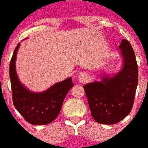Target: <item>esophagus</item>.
<instances>
[{
    "instance_id": "1",
    "label": "esophagus",
    "mask_w": 148,
    "mask_h": 148,
    "mask_svg": "<svg viewBox=\"0 0 148 148\" xmlns=\"http://www.w3.org/2000/svg\"><path fill=\"white\" fill-rule=\"evenodd\" d=\"M88 74L85 73V72H82V73H81V74L78 75V77H77V80H78V82L81 83H85L87 82V80H88Z\"/></svg>"
}]
</instances>
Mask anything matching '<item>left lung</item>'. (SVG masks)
<instances>
[{
  "instance_id": "left-lung-1",
  "label": "left lung",
  "mask_w": 148,
  "mask_h": 148,
  "mask_svg": "<svg viewBox=\"0 0 148 148\" xmlns=\"http://www.w3.org/2000/svg\"><path fill=\"white\" fill-rule=\"evenodd\" d=\"M121 68L112 75L101 73L100 81L84 85L91 114L94 120L113 125L125 119L132 110L138 85V67L130 43L121 40L119 46Z\"/></svg>"
}]
</instances>
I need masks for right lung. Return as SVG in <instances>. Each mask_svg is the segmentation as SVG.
Returning a JSON list of instances; mask_svg holds the SVG:
<instances>
[{"mask_svg":"<svg viewBox=\"0 0 148 148\" xmlns=\"http://www.w3.org/2000/svg\"><path fill=\"white\" fill-rule=\"evenodd\" d=\"M19 45L20 44L13 52L9 66L13 103L29 124L48 125L59 115L66 94L74 86L72 78L70 77L63 82L56 83L40 92L29 90L22 84L16 73V61Z\"/></svg>","mask_w":148,"mask_h":148,"instance_id":"right-lung-1","label":"right lung"}]
</instances>
